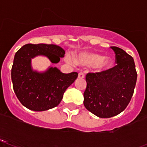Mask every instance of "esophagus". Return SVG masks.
I'll list each match as a JSON object with an SVG mask.
<instances>
[{"label": "esophagus", "mask_w": 147, "mask_h": 147, "mask_svg": "<svg viewBox=\"0 0 147 147\" xmlns=\"http://www.w3.org/2000/svg\"><path fill=\"white\" fill-rule=\"evenodd\" d=\"M84 72H80V73H79V75H78V78H80V79H82V78H84Z\"/></svg>", "instance_id": "1"}]
</instances>
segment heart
<instances>
[{
	"label": "heart",
	"mask_w": 147,
	"mask_h": 147,
	"mask_svg": "<svg viewBox=\"0 0 147 147\" xmlns=\"http://www.w3.org/2000/svg\"><path fill=\"white\" fill-rule=\"evenodd\" d=\"M69 61L72 60L69 59ZM78 63L82 65L98 66L101 68L106 69L112 65L113 62L109 58L105 59L103 55L96 53H84L80 54L78 58Z\"/></svg>",
	"instance_id": "heart-1"
}]
</instances>
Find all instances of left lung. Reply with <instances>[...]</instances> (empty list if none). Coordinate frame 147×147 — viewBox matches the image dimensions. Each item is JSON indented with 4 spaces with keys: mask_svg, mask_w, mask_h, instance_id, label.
I'll use <instances>...</instances> for the list:
<instances>
[{
    "mask_svg": "<svg viewBox=\"0 0 147 147\" xmlns=\"http://www.w3.org/2000/svg\"><path fill=\"white\" fill-rule=\"evenodd\" d=\"M116 65L86 75L84 105L88 111L101 118L118 115L129 104L137 82L133 58L122 49L111 46Z\"/></svg>",
    "mask_w": 147,
    "mask_h": 147,
    "instance_id": "left-lung-1",
    "label": "left lung"
}]
</instances>
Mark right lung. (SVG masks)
<instances>
[{
	"label": "right lung",
	"mask_w": 147,
	"mask_h": 147,
	"mask_svg": "<svg viewBox=\"0 0 147 147\" xmlns=\"http://www.w3.org/2000/svg\"><path fill=\"white\" fill-rule=\"evenodd\" d=\"M44 55L51 63H58L65 55V51L53 44L23 46L16 52L11 69L14 92L20 103L34 111L53 109L61 103L63 94L78 77V72L65 74L56 67H51L44 73L34 72L31 59Z\"/></svg>",
	"instance_id": "obj_1"
}]
</instances>
